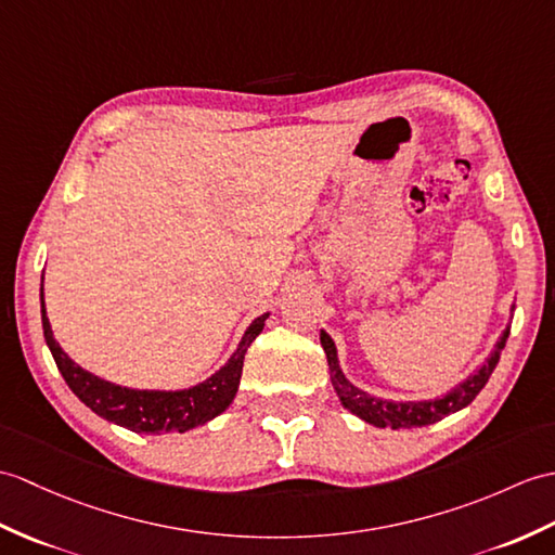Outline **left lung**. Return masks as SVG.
I'll return each instance as SVG.
<instances>
[{"label":"left lung","instance_id":"8db88e82","mask_svg":"<svg viewBox=\"0 0 555 555\" xmlns=\"http://www.w3.org/2000/svg\"><path fill=\"white\" fill-rule=\"evenodd\" d=\"M515 305H511V317H513ZM511 333V324L501 333L499 340L494 343V350L489 352V357L480 366H475L470 371L468 378H463L461 383H456L452 390L433 397V399H416V402H395V399H380L376 395H371L345 376L340 362H338V347L333 343V338L328 336L326 331L319 333L321 347H324L326 359H328V371H331V383L333 390H336L340 404L350 411V414L359 416L362 421L376 425V428H423V425H430L442 421L444 416L454 414V411L466 409L478 392L485 388L489 376L499 364L501 350H504L506 338Z\"/></svg>","mask_w":555,"mask_h":555}]
</instances>
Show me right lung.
I'll return each mask as SVG.
<instances>
[{
  "label": "right lung",
  "instance_id": "1",
  "mask_svg": "<svg viewBox=\"0 0 555 555\" xmlns=\"http://www.w3.org/2000/svg\"><path fill=\"white\" fill-rule=\"evenodd\" d=\"M40 305H42V328L44 340L51 350V357L61 371L63 380L77 395L82 404L94 411L96 416L106 418L120 428L144 435H163V433H186L191 428L212 421L215 416L227 411L234 402L243 359H246L248 347L260 336L264 321L269 317L262 314L253 319V324L243 333L238 347L227 359V364L215 371L210 378H205L198 385H191L186 390H137L125 388V385L103 380L94 376L92 371L75 364L73 359L63 352V347L56 343L54 331H51L47 307H44V274L40 283Z\"/></svg>",
  "mask_w": 555,
  "mask_h": 555
}]
</instances>
